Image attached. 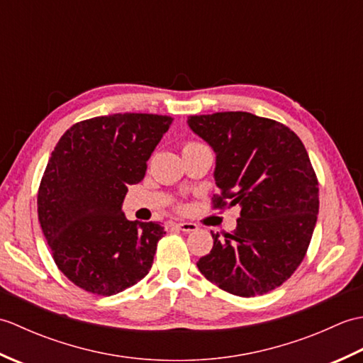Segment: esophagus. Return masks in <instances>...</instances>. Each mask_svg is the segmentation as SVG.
Segmentation results:
<instances>
[{"instance_id": "1", "label": "esophagus", "mask_w": 363, "mask_h": 363, "mask_svg": "<svg viewBox=\"0 0 363 363\" xmlns=\"http://www.w3.org/2000/svg\"><path fill=\"white\" fill-rule=\"evenodd\" d=\"M177 229L182 230V233H195L198 229V226L195 223H189V221H181V223H176L174 225Z\"/></svg>"}]
</instances>
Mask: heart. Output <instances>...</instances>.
Segmentation results:
<instances>
[{
    "mask_svg": "<svg viewBox=\"0 0 363 363\" xmlns=\"http://www.w3.org/2000/svg\"><path fill=\"white\" fill-rule=\"evenodd\" d=\"M189 145H196V143H187V145H186V146H189Z\"/></svg>",
    "mask_w": 363,
    "mask_h": 363,
    "instance_id": "obj_1",
    "label": "heart"
}]
</instances>
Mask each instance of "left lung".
<instances>
[{
  "label": "left lung",
  "instance_id": "8db88e82",
  "mask_svg": "<svg viewBox=\"0 0 363 363\" xmlns=\"http://www.w3.org/2000/svg\"><path fill=\"white\" fill-rule=\"evenodd\" d=\"M190 129L213 150V207L240 206L230 234L196 267L207 281L251 298L279 287L303 262L317 225L318 181L291 129L250 112L191 115Z\"/></svg>",
  "mask_w": 363,
  "mask_h": 363
}]
</instances>
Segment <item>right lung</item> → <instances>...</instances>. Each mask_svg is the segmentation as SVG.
I'll use <instances>...</instances> for the list:
<instances>
[{
    "mask_svg": "<svg viewBox=\"0 0 363 363\" xmlns=\"http://www.w3.org/2000/svg\"><path fill=\"white\" fill-rule=\"evenodd\" d=\"M172 121L154 113L84 120L51 152L38 187V221L57 268L82 290L117 295L151 269L165 228L129 221L121 206Z\"/></svg>",
    "mask_w": 363,
    "mask_h": 363,
    "instance_id": "add662e5",
    "label": "right lung"
}]
</instances>
